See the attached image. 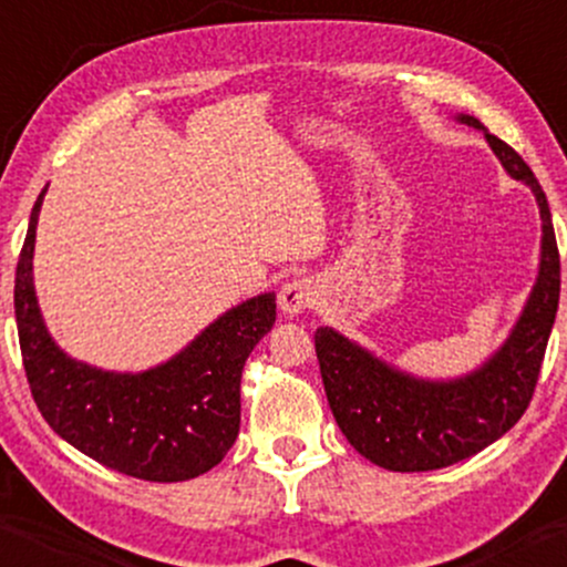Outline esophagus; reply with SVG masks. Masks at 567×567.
Returning <instances> with one entry per match:
<instances>
[{"mask_svg": "<svg viewBox=\"0 0 567 567\" xmlns=\"http://www.w3.org/2000/svg\"><path fill=\"white\" fill-rule=\"evenodd\" d=\"M315 296H317V288L311 279L306 277L290 279V282H285L282 290H279V311H282L285 317L303 315V311L315 303Z\"/></svg>", "mask_w": 567, "mask_h": 567, "instance_id": "obj_1", "label": "esophagus"}]
</instances>
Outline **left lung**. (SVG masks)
Instances as JSON below:
<instances>
[{
    "mask_svg": "<svg viewBox=\"0 0 567 567\" xmlns=\"http://www.w3.org/2000/svg\"><path fill=\"white\" fill-rule=\"evenodd\" d=\"M455 122L480 130L509 178L536 197L542 216L538 275L506 341L483 365L455 379H421L336 328H317L315 349L336 424L357 453L389 472L442 470L504 437L528 408L559 303V252L542 184L477 116L455 114Z\"/></svg>",
    "mask_w": 567,
    "mask_h": 567,
    "instance_id": "8db88e82",
    "label": "left lung"
}]
</instances>
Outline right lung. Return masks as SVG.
<instances>
[{"label": "right lung", "mask_w": 567, "mask_h": 567, "mask_svg": "<svg viewBox=\"0 0 567 567\" xmlns=\"http://www.w3.org/2000/svg\"><path fill=\"white\" fill-rule=\"evenodd\" d=\"M42 188L16 271V322L25 379L39 413L58 437L130 477L184 483L224 461L239 434L245 360L277 320L275 292L226 309L178 354L122 373L74 360L44 324L34 288Z\"/></svg>", "instance_id": "1"}]
</instances>
